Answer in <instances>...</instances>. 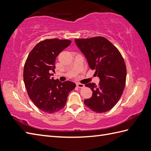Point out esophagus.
<instances>
[{
    "label": "esophagus",
    "instance_id": "34e87169",
    "mask_svg": "<svg viewBox=\"0 0 151 151\" xmlns=\"http://www.w3.org/2000/svg\"><path fill=\"white\" fill-rule=\"evenodd\" d=\"M76 86L79 87V88H82V87H84V85L82 83H76Z\"/></svg>",
    "mask_w": 151,
    "mask_h": 151
}]
</instances>
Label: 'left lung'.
<instances>
[{"mask_svg":"<svg viewBox=\"0 0 151 151\" xmlns=\"http://www.w3.org/2000/svg\"><path fill=\"white\" fill-rule=\"evenodd\" d=\"M77 47L85 56L89 68L95 69L100 78L99 86L86 84L93 91L84 100L86 106L96 113H106L120 100L125 86L127 69L121 53L106 38L75 39Z\"/></svg>","mask_w":151,"mask_h":151,"instance_id":"8db88e82","label":"left lung"}]
</instances>
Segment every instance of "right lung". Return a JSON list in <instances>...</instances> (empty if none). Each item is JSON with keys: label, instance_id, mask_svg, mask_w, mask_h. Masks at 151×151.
<instances>
[{"label": "right lung", "instance_id": "right-lung-1", "mask_svg": "<svg viewBox=\"0 0 151 151\" xmlns=\"http://www.w3.org/2000/svg\"><path fill=\"white\" fill-rule=\"evenodd\" d=\"M71 40L58 38L41 41L34 47L24 65V82L30 99L45 113H53L65 106L69 93L76 84L55 80V60Z\"/></svg>", "mask_w": 151, "mask_h": 151}]
</instances>
